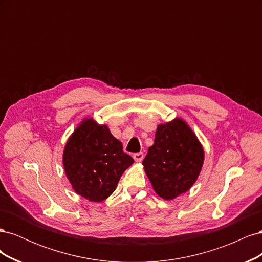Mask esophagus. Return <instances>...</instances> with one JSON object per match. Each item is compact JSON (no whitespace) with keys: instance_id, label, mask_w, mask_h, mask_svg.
I'll return each mask as SVG.
<instances>
[{"instance_id":"34e87169","label":"esophagus","mask_w":262,"mask_h":262,"mask_svg":"<svg viewBox=\"0 0 262 262\" xmlns=\"http://www.w3.org/2000/svg\"><path fill=\"white\" fill-rule=\"evenodd\" d=\"M143 157H144V154L142 153V152H140V153H136V154H133V158H134V161L136 162H142V160H143Z\"/></svg>"}]
</instances>
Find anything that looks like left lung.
<instances>
[{"instance_id": "1", "label": "left lung", "mask_w": 262, "mask_h": 262, "mask_svg": "<svg viewBox=\"0 0 262 262\" xmlns=\"http://www.w3.org/2000/svg\"><path fill=\"white\" fill-rule=\"evenodd\" d=\"M203 161L200 141L186 121L176 118L157 126L143 166L154 191L165 200H172L192 187Z\"/></svg>"}]
</instances>
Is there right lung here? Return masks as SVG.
I'll return each mask as SVG.
<instances>
[{"label": "right lung", "mask_w": 262, "mask_h": 262, "mask_svg": "<svg viewBox=\"0 0 262 262\" xmlns=\"http://www.w3.org/2000/svg\"><path fill=\"white\" fill-rule=\"evenodd\" d=\"M106 124L85 118L63 150V166L74 191L93 202L112 194L123 171L133 164Z\"/></svg>", "instance_id": "1"}]
</instances>
